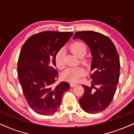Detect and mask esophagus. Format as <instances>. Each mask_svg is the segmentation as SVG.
<instances>
[{"label":"esophagus","instance_id":"esophagus-1","mask_svg":"<svg viewBox=\"0 0 134 134\" xmlns=\"http://www.w3.org/2000/svg\"><path fill=\"white\" fill-rule=\"evenodd\" d=\"M76 85H77L76 84H75V83H72V82H71V83H70L71 87H75V86H76Z\"/></svg>","mask_w":134,"mask_h":134}]
</instances>
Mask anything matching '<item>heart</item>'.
Instances as JSON below:
<instances>
[{"label": "heart", "mask_w": 134, "mask_h": 134, "mask_svg": "<svg viewBox=\"0 0 134 134\" xmlns=\"http://www.w3.org/2000/svg\"><path fill=\"white\" fill-rule=\"evenodd\" d=\"M70 49L77 57L80 58V61L82 63L87 64L88 60L83 57L87 52L86 45L81 42L76 41L72 43L70 45ZM64 52L63 49H59L54 55V62L57 66L59 69H63L64 66ZM86 73V70L82 67L77 66L69 68L63 72L62 77L64 80L71 82H78L80 78Z\"/></svg>", "instance_id": "b5f03b06"}]
</instances>
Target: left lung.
I'll return each mask as SVG.
<instances>
[{"instance_id": "8db88e82", "label": "left lung", "mask_w": 134, "mask_h": 134, "mask_svg": "<svg viewBox=\"0 0 134 134\" xmlns=\"http://www.w3.org/2000/svg\"><path fill=\"white\" fill-rule=\"evenodd\" d=\"M73 38L83 40L92 55V86L82 85L85 92L79 100L80 104L87 113H100L110 105L116 91L120 76L118 52L111 40L100 33L77 32Z\"/></svg>"}]
</instances>
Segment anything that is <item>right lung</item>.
Segmentation results:
<instances>
[{
  "instance_id": "add662e5",
  "label": "right lung",
  "mask_w": 134,
  "mask_h": 134,
  "mask_svg": "<svg viewBox=\"0 0 134 134\" xmlns=\"http://www.w3.org/2000/svg\"><path fill=\"white\" fill-rule=\"evenodd\" d=\"M72 32L45 31L35 34L21 47L17 64L18 77L27 103L40 115L55 113L70 85L58 79L54 55L72 35Z\"/></svg>"
}]
</instances>
